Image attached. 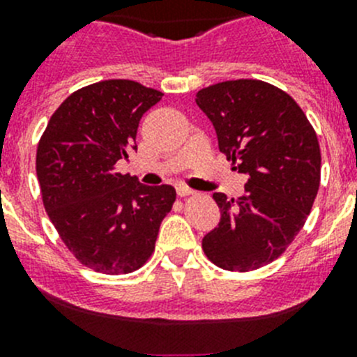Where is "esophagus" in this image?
<instances>
[{
	"label": "esophagus",
	"mask_w": 357,
	"mask_h": 357,
	"mask_svg": "<svg viewBox=\"0 0 357 357\" xmlns=\"http://www.w3.org/2000/svg\"><path fill=\"white\" fill-rule=\"evenodd\" d=\"M195 191L191 188H188V185H184V184H178L176 185V195H178V197H189V195H193Z\"/></svg>",
	"instance_id": "obj_1"
}]
</instances>
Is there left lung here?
<instances>
[{
  "mask_svg": "<svg viewBox=\"0 0 357 357\" xmlns=\"http://www.w3.org/2000/svg\"><path fill=\"white\" fill-rule=\"evenodd\" d=\"M218 146L239 173L245 195L214 193L222 218L202 239L211 263L250 272L288 248L307 220L320 185L317 132L288 93L261 80L220 82L197 93Z\"/></svg>",
  "mask_w": 357,
  "mask_h": 357,
  "instance_id": "obj_1",
  "label": "left lung"
}]
</instances>
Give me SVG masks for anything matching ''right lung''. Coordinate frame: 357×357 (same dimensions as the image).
Here are the masks:
<instances>
[{
	"label": "right lung",
	"instance_id": "right-lung-1",
	"mask_svg": "<svg viewBox=\"0 0 357 357\" xmlns=\"http://www.w3.org/2000/svg\"><path fill=\"white\" fill-rule=\"evenodd\" d=\"M162 93L134 80L82 87L53 112L37 146L44 209L75 257L109 275L130 273L155 250L172 185H143L116 162L137 150V127Z\"/></svg>",
	"mask_w": 357,
	"mask_h": 357
}]
</instances>
